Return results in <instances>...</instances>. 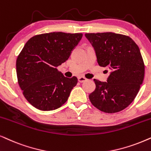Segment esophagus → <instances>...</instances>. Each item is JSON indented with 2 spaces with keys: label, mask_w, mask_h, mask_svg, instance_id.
<instances>
[{
  "label": "esophagus",
  "mask_w": 151,
  "mask_h": 151,
  "mask_svg": "<svg viewBox=\"0 0 151 151\" xmlns=\"http://www.w3.org/2000/svg\"><path fill=\"white\" fill-rule=\"evenodd\" d=\"M87 80V78H85V77H82V76L81 77L78 78V81H79L80 83H84V82H85Z\"/></svg>",
  "instance_id": "34e87169"
}]
</instances>
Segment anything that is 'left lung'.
I'll return each instance as SVG.
<instances>
[{"instance_id": "8db88e82", "label": "left lung", "mask_w": 151, "mask_h": 151, "mask_svg": "<svg viewBox=\"0 0 151 151\" xmlns=\"http://www.w3.org/2000/svg\"><path fill=\"white\" fill-rule=\"evenodd\" d=\"M99 66L110 73L107 82L94 79L96 89L89 96L93 106L106 113L126 108L135 99L144 77L140 50L130 37L114 32L87 33Z\"/></svg>"}]
</instances>
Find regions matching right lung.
I'll list each match as a JSON object with an SVG mask.
<instances>
[{"label": "right lung", "mask_w": 151, "mask_h": 151, "mask_svg": "<svg viewBox=\"0 0 151 151\" xmlns=\"http://www.w3.org/2000/svg\"><path fill=\"white\" fill-rule=\"evenodd\" d=\"M82 33L50 32L30 38L17 60V75L23 94L43 111L66 103L78 79L65 77L57 69L65 62L81 40Z\"/></svg>", "instance_id": "add662e5"}]
</instances>
